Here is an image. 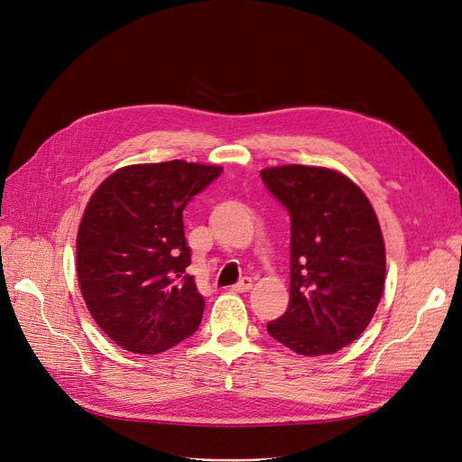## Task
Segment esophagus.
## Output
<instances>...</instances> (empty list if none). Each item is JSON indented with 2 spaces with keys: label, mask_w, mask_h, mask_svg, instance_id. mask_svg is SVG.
Listing matches in <instances>:
<instances>
[{
  "label": "esophagus",
  "mask_w": 462,
  "mask_h": 462,
  "mask_svg": "<svg viewBox=\"0 0 462 462\" xmlns=\"http://www.w3.org/2000/svg\"><path fill=\"white\" fill-rule=\"evenodd\" d=\"M252 287H254V281H252L250 277H242V279L236 282V285L231 287V291L240 294V292H250Z\"/></svg>",
  "instance_id": "obj_1"
}]
</instances>
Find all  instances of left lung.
Listing matches in <instances>:
<instances>
[{"mask_svg":"<svg viewBox=\"0 0 462 462\" xmlns=\"http://www.w3.org/2000/svg\"><path fill=\"white\" fill-rule=\"evenodd\" d=\"M291 215V301L268 333L300 355L357 340L384 289V244L365 192L337 170L289 164L261 171Z\"/></svg>","mask_w":462,"mask_h":462,"instance_id":"1","label":"left lung"}]
</instances>
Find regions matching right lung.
<instances>
[{"label": "right lung", "mask_w": 462, "mask_h": 462, "mask_svg": "<svg viewBox=\"0 0 462 462\" xmlns=\"http://www.w3.org/2000/svg\"><path fill=\"white\" fill-rule=\"evenodd\" d=\"M222 173L185 161L120 168L92 194L78 231V279L96 324L131 353H161L199 328L183 210Z\"/></svg>", "instance_id": "right-lung-1"}]
</instances>
